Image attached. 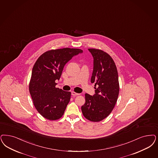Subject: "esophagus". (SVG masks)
Here are the masks:
<instances>
[{
	"instance_id": "1",
	"label": "esophagus",
	"mask_w": 158,
	"mask_h": 158,
	"mask_svg": "<svg viewBox=\"0 0 158 158\" xmlns=\"http://www.w3.org/2000/svg\"><path fill=\"white\" fill-rule=\"evenodd\" d=\"M72 95L73 96H77V95H79V93H77L76 92H72Z\"/></svg>"
}]
</instances>
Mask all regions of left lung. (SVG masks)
<instances>
[{"label":"left lung","instance_id":"left-lung-1","mask_svg":"<svg viewBox=\"0 0 158 158\" xmlns=\"http://www.w3.org/2000/svg\"><path fill=\"white\" fill-rule=\"evenodd\" d=\"M93 57L91 83H94L95 94H85L86 102L82 106L84 117L93 122H98L109 115L114 109L119 94L117 67L110 55L101 49L89 48Z\"/></svg>","mask_w":158,"mask_h":158}]
</instances>
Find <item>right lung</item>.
<instances>
[{
  "label": "right lung",
  "mask_w": 158,
  "mask_h": 158,
  "mask_svg": "<svg viewBox=\"0 0 158 158\" xmlns=\"http://www.w3.org/2000/svg\"><path fill=\"white\" fill-rule=\"evenodd\" d=\"M81 49L65 48L49 50L41 55L33 66L29 92L38 113L49 120L60 119L71 99V93L55 87L64 67Z\"/></svg>",
  "instance_id": "obj_1"
}]
</instances>
